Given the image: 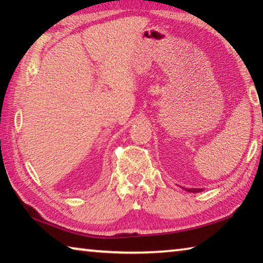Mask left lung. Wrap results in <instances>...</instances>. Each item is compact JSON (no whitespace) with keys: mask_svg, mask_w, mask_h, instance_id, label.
Returning a JSON list of instances; mask_svg holds the SVG:
<instances>
[{"mask_svg":"<svg viewBox=\"0 0 263 263\" xmlns=\"http://www.w3.org/2000/svg\"><path fill=\"white\" fill-rule=\"evenodd\" d=\"M190 191V193H198V191H202V189H185Z\"/></svg>","mask_w":263,"mask_h":263,"instance_id":"obj_1","label":"left lung"}]
</instances>
